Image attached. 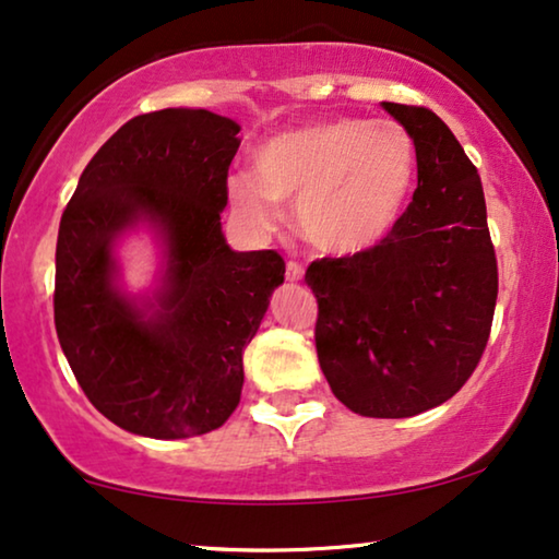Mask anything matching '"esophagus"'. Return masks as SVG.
I'll return each mask as SVG.
<instances>
[{"mask_svg": "<svg viewBox=\"0 0 559 559\" xmlns=\"http://www.w3.org/2000/svg\"><path fill=\"white\" fill-rule=\"evenodd\" d=\"M302 274H305L302 264H300V262H295V259H289V262H287V270H285V277H287L289 282H297V280H302Z\"/></svg>", "mask_w": 559, "mask_h": 559, "instance_id": "obj_1", "label": "esophagus"}]
</instances>
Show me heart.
Instances as JSON below:
<instances>
[{
  "label": "heart",
  "mask_w": 559,
  "mask_h": 559,
  "mask_svg": "<svg viewBox=\"0 0 559 559\" xmlns=\"http://www.w3.org/2000/svg\"><path fill=\"white\" fill-rule=\"evenodd\" d=\"M251 175L228 182L239 216L270 226L274 201H295L302 239L323 254L350 257L392 234L415 186L417 144L396 119L312 121L259 144Z\"/></svg>",
  "instance_id": "b5f03b06"
}]
</instances>
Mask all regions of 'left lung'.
<instances>
[{
    "instance_id": "left-lung-1",
    "label": "left lung",
    "mask_w": 559,
    "mask_h": 559,
    "mask_svg": "<svg viewBox=\"0 0 559 559\" xmlns=\"http://www.w3.org/2000/svg\"><path fill=\"white\" fill-rule=\"evenodd\" d=\"M417 144V190L392 234L305 272L316 348L333 394L364 417H412L448 402L484 356L499 266L476 165L425 106L384 102Z\"/></svg>"
}]
</instances>
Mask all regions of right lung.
<instances>
[{
	"label": "right lung",
	"mask_w": 559,
	"mask_h": 559,
	"mask_svg": "<svg viewBox=\"0 0 559 559\" xmlns=\"http://www.w3.org/2000/svg\"><path fill=\"white\" fill-rule=\"evenodd\" d=\"M239 124L163 109L119 127L91 157L56 247V331L88 402L157 440L216 430L241 400L243 350L285 280L277 251H231L221 234ZM136 217L168 239L155 319L110 285V241Z\"/></svg>",
	"instance_id": "right-lung-1"
}]
</instances>
